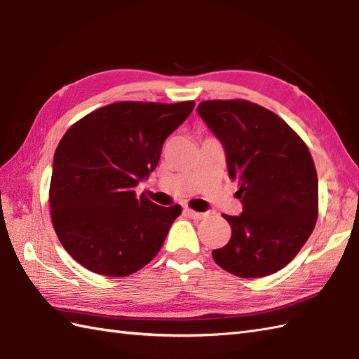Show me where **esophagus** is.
Instances as JSON below:
<instances>
[{"label": "esophagus", "instance_id": "1", "mask_svg": "<svg viewBox=\"0 0 359 359\" xmlns=\"http://www.w3.org/2000/svg\"><path fill=\"white\" fill-rule=\"evenodd\" d=\"M190 218H194V219H203L204 217H205V213H203V212H195V210H192V209H186L184 210Z\"/></svg>", "mask_w": 359, "mask_h": 359}]
</instances>
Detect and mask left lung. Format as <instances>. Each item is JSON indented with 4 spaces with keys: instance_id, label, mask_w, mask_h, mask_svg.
I'll return each mask as SVG.
<instances>
[{
    "instance_id": "8db88e82",
    "label": "left lung",
    "mask_w": 359,
    "mask_h": 359,
    "mask_svg": "<svg viewBox=\"0 0 359 359\" xmlns=\"http://www.w3.org/2000/svg\"><path fill=\"white\" fill-rule=\"evenodd\" d=\"M198 114L226 150L229 177L238 182L240 217L215 262L240 278L272 275L297 257L318 218V177L306 142L266 107L245 100H209Z\"/></svg>"
}]
</instances>
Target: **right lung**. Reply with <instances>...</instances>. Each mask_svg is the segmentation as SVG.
<instances>
[{
	"mask_svg": "<svg viewBox=\"0 0 359 359\" xmlns=\"http://www.w3.org/2000/svg\"><path fill=\"white\" fill-rule=\"evenodd\" d=\"M195 101H119L79 119L55 150L52 224L72 258L90 272L127 276L152 261L181 205L161 207L135 186L158 165L165 138Z\"/></svg>",
	"mask_w": 359,
	"mask_h": 359,
	"instance_id": "add662e5",
	"label": "right lung"
}]
</instances>
